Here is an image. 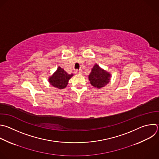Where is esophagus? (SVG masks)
Returning <instances> with one entry per match:
<instances>
[{"instance_id": "esophagus-1", "label": "esophagus", "mask_w": 159, "mask_h": 159, "mask_svg": "<svg viewBox=\"0 0 159 159\" xmlns=\"http://www.w3.org/2000/svg\"><path fill=\"white\" fill-rule=\"evenodd\" d=\"M75 73L76 74H82V70H80V69H79V70H75Z\"/></svg>"}]
</instances>
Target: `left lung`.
<instances>
[{"label": "left lung", "instance_id": "8db88e82", "mask_svg": "<svg viewBox=\"0 0 159 159\" xmlns=\"http://www.w3.org/2000/svg\"><path fill=\"white\" fill-rule=\"evenodd\" d=\"M111 77L109 73L100 69L98 65L95 64L92 69V71L89 75V79L92 86L100 89L109 82Z\"/></svg>", "mask_w": 159, "mask_h": 159}]
</instances>
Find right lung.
<instances>
[{
  "label": "right lung",
  "mask_w": 159,
  "mask_h": 159,
  "mask_svg": "<svg viewBox=\"0 0 159 159\" xmlns=\"http://www.w3.org/2000/svg\"><path fill=\"white\" fill-rule=\"evenodd\" d=\"M73 76V74H68L64 69L58 67L57 71L49 78L50 84L58 89H64L68 84L69 79Z\"/></svg>",
  "instance_id": "add662e5"
}]
</instances>
